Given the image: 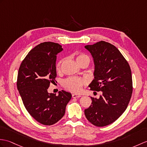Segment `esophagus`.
Returning <instances> with one entry per match:
<instances>
[{
	"instance_id": "1",
	"label": "esophagus",
	"mask_w": 147,
	"mask_h": 147,
	"mask_svg": "<svg viewBox=\"0 0 147 147\" xmlns=\"http://www.w3.org/2000/svg\"><path fill=\"white\" fill-rule=\"evenodd\" d=\"M81 96L80 94H72V97L73 98H80Z\"/></svg>"
}]
</instances>
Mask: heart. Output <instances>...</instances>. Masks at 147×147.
<instances>
[{
	"instance_id": "heart-1",
	"label": "heart",
	"mask_w": 147,
	"mask_h": 147,
	"mask_svg": "<svg viewBox=\"0 0 147 147\" xmlns=\"http://www.w3.org/2000/svg\"><path fill=\"white\" fill-rule=\"evenodd\" d=\"M76 59L78 64H81L83 62L90 63V57L87 54L84 53H80L77 54ZM63 63V59L59 60L56 64V69L59 71L61 69V64ZM87 81L83 78L78 77H70L67 78L63 82V86L66 90L74 92V93H78L80 92L84 85L86 84Z\"/></svg>"
}]
</instances>
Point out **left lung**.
I'll return each instance as SVG.
<instances>
[{
	"label": "left lung",
	"mask_w": 147,
	"mask_h": 147,
	"mask_svg": "<svg viewBox=\"0 0 147 147\" xmlns=\"http://www.w3.org/2000/svg\"><path fill=\"white\" fill-rule=\"evenodd\" d=\"M84 47L94 63V79L89 87L103 92L99 99L91 97V105L84 114L91 123L105 127L117 120L128 107L133 91L131 69L120 51L110 43L101 40Z\"/></svg>",
	"instance_id": "obj_1"
}]
</instances>
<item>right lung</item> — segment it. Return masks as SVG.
Here are the masks:
<instances>
[{"instance_id":"add662e5","label":"right lung","mask_w":147,"mask_h":147,"mask_svg":"<svg viewBox=\"0 0 147 147\" xmlns=\"http://www.w3.org/2000/svg\"><path fill=\"white\" fill-rule=\"evenodd\" d=\"M62 46L53 42L40 43L29 51L19 67L17 87L29 113L40 123L55 124L63 117L71 94L62 90L58 96L47 89L54 83L56 55Z\"/></svg>"}]
</instances>
